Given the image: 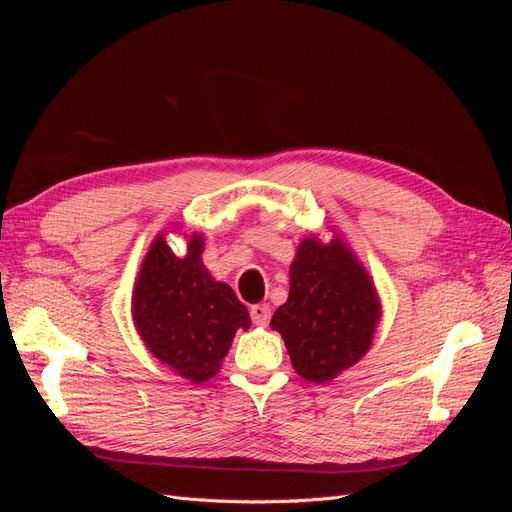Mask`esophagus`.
I'll list each match as a JSON object with an SVG mask.
<instances>
[{
    "mask_svg": "<svg viewBox=\"0 0 512 512\" xmlns=\"http://www.w3.org/2000/svg\"><path fill=\"white\" fill-rule=\"evenodd\" d=\"M250 316H252V322L258 324V327H267L269 320H271V307L267 303L252 305Z\"/></svg>",
    "mask_w": 512,
    "mask_h": 512,
    "instance_id": "1",
    "label": "esophagus"
}]
</instances>
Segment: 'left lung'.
Masks as SVG:
<instances>
[{
	"label": "left lung",
	"instance_id": "8db88e82",
	"mask_svg": "<svg viewBox=\"0 0 512 512\" xmlns=\"http://www.w3.org/2000/svg\"><path fill=\"white\" fill-rule=\"evenodd\" d=\"M378 320V292L350 247L339 237L303 239L290 265L288 301L271 318L297 374L322 384L359 363Z\"/></svg>",
	"mask_w": 512,
	"mask_h": 512
}]
</instances>
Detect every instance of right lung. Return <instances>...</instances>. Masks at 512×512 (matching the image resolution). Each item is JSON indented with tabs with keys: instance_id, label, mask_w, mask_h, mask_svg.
Listing matches in <instances>:
<instances>
[{
	"instance_id": "1",
	"label": "right lung",
	"mask_w": 512,
	"mask_h": 512,
	"mask_svg": "<svg viewBox=\"0 0 512 512\" xmlns=\"http://www.w3.org/2000/svg\"><path fill=\"white\" fill-rule=\"evenodd\" d=\"M203 237L177 256L164 235L151 243L132 292V318L147 350L175 374L203 384L218 374L237 329H250L247 307L203 265Z\"/></svg>"
}]
</instances>
